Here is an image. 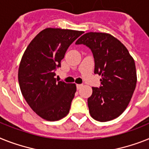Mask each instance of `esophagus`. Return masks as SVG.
<instances>
[{
  "label": "esophagus",
  "mask_w": 149,
  "mask_h": 149,
  "mask_svg": "<svg viewBox=\"0 0 149 149\" xmlns=\"http://www.w3.org/2000/svg\"><path fill=\"white\" fill-rule=\"evenodd\" d=\"M82 86H83V84H77V90L81 89V88Z\"/></svg>",
  "instance_id": "34e87169"
}]
</instances>
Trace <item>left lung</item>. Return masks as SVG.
Wrapping results in <instances>:
<instances>
[{
    "mask_svg": "<svg viewBox=\"0 0 149 149\" xmlns=\"http://www.w3.org/2000/svg\"><path fill=\"white\" fill-rule=\"evenodd\" d=\"M91 50L94 74L101 75L100 88L88 99L91 116L100 122L114 120L129 105L137 82L135 61L126 46L110 34L85 33L76 41Z\"/></svg>",
    "mask_w": 149,
    "mask_h": 149,
    "instance_id": "8db88e82",
    "label": "left lung"
}]
</instances>
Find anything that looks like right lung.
<instances>
[{"label": "right lung", "instance_id": "1", "mask_svg": "<svg viewBox=\"0 0 149 149\" xmlns=\"http://www.w3.org/2000/svg\"><path fill=\"white\" fill-rule=\"evenodd\" d=\"M83 31L46 28L36 35L19 63L18 81L26 101L38 116L59 120L69 113L76 92L75 84L58 81L55 70L70 45Z\"/></svg>", "mask_w": 149, "mask_h": 149}]
</instances>
